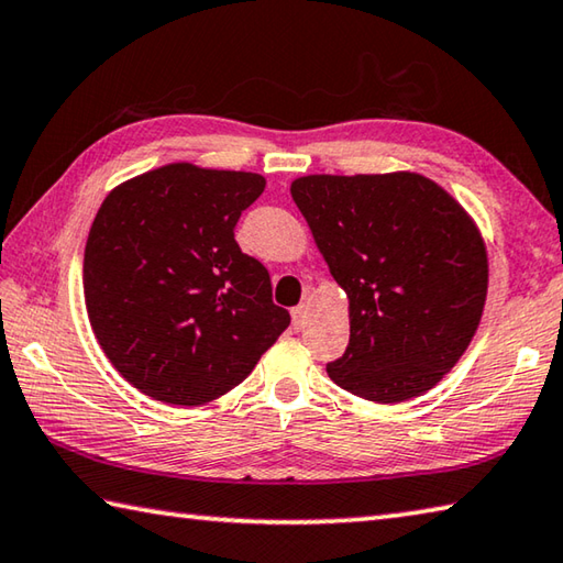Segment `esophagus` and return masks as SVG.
Wrapping results in <instances>:
<instances>
[{
  "instance_id": "1",
  "label": "esophagus",
  "mask_w": 563,
  "mask_h": 563,
  "mask_svg": "<svg viewBox=\"0 0 563 563\" xmlns=\"http://www.w3.org/2000/svg\"><path fill=\"white\" fill-rule=\"evenodd\" d=\"M290 314H292V330H302L305 320H308V308H305V305H298V308L290 310Z\"/></svg>"
}]
</instances>
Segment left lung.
<instances>
[{"instance_id":"left-lung-1","label":"left lung","mask_w":563,"mask_h":563,"mask_svg":"<svg viewBox=\"0 0 563 563\" xmlns=\"http://www.w3.org/2000/svg\"><path fill=\"white\" fill-rule=\"evenodd\" d=\"M290 194L350 298V344L327 364L330 379L376 404L426 394L483 317L487 251L475 221L416 172L310 175Z\"/></svg>"}]
</instances>
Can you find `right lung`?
<instances>
[{
    "instance_id": "obj_1",
    "label": "right lung",
    "mask_w": 563,
    "mask_h": 563,
    "mask_svg": "<svg viewBox=\"0 0 563 563\" xmlns=\"http://www.w3.org/2000/svg\"><path fill=\"white\" fill-rule=\"evenodd\" d=\"M263 189L253 172L175 162L100 203L84 258L88 320L122 379L155 401L223 396L290 324L268 271L233 239Z\"/></svg>"
}]
</instances>
